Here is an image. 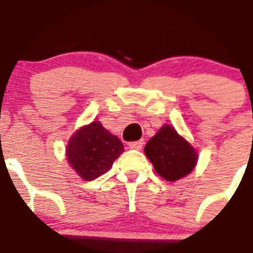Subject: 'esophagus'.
I'll return each instance as SVG.
<instances>
[{
	"label": "esophagus",
	"instance_id": "34e87169",
	"mask_svg": "<svg viewBox=\"0 0 253 253\" xmlns=\"http://www.w3.org/2000/svg\"><path fill=\"white\" fill-rule=\"evenodd\" d=\"M143 139H141V141H135V142H130L128 143V148L130 149H134V150H141L143 146Z\"/></svg>",
	"mask_w": 253,
	"mask_h": 253
}]
</instances>
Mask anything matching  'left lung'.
<instances>
[{"mask_svg": "<svg viewBox=\"0 0 253 253\" xmlns=\"http://www.w3.org/2000/svg\"><path fill=\"white\" fill-rule=\"evenodd\" d=\"M145 154L165 180L175 181L194 169L196 153L190 143L176 132L173 127H161L145 146Z\"/></svg>", "mask_w": 253, "mask_h": 253, "instance_id": "left-lung-1", "label": "left lung"}]
</instances>
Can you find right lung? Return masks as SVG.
I'll list each match as a JSON object with an SVG mask.
<instances>
[{"mask_svg": "<svg viewBox=\"0 0 253 253\" xmlns=\"http://www.w3.org/2000/svg\"><path fill=\"white\" fill-rule=\"evenodd\" d=\"M123 152V143L99 122L80 128L67 145V160L78 175L93 180L110 169Z\"/></svg>", "mask_w": 253, "mask_h": 253, "instance_id": "obj_1", "label": "right lung"}]
</instances>
